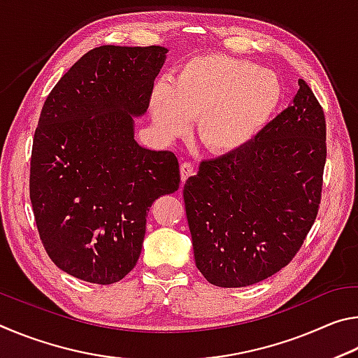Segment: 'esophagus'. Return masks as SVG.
Segmentation results:
<instances>
[{"instance_id":"obj_1","label":"esophagus","mask_w":358,"mask_h":358,"mask_svg":"<svg viewBox=\"0 0 358 358\" xmlns=\"http://www.w3.org/2000/svg\"><path fill=\"white\" fill-rule=\"evenodd\" d=\"M180 175H181V181H186L189 177L194 175V166L191 162H181L180 166Z\"/></svg>"}]
</instances>
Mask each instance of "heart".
Instances as JSON below:
<instances>
[{"label":"heart","instance_id":"obj_1","mask_svg":"<svg viewBox=\"0 0 358 358\" xmlns=\"http://www.w3.org/2000/svg\"><path fill=\"white\" fill-rule=\"evenodd\" d=\"M281 101L273 72L246 59L203 55L186 62L171 85L157 83L151 117L166 137L183 134L196 118V137L213 155L234 153L268 123Z\"/></svg>","mask_w":358,"mask_h":358}]
</instances>
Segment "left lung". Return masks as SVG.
Wrapping results in <instances>:
<instances>
[{"label": "left lung", "mask_w": 358, "mask_h": 358, "mask_svg": "<svg viewBox=\"0 0 358 358\" xmlns=\"http://www.w3.org/2000/svg\"><path fill=\"white\" fill-rule=\"evenodd\" d=\"M287 108L234 153L202 161L183 197L194 259L208 282L245 287L294 259L317 216L325 117L305 80Z\"/></svg>", "instance_id": "left-lung-1"}]
</instances>
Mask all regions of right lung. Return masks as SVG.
<instances>
[{
  "label": "right lung",
  "instance_id": "obj_1",
  "mask_svg": "<svg viewBox=\"0 0 358 358\" xmlns=\"http://www.w3.org/2000/svg\"><path fill=\"white\" fill-rule=\"evenodd\" d=\"M166 47L101 45L59 78L33 138L29 199L48 257L78 280L113 284L134 268L151 203L180 187L172 151L141 147Z\"/></svg>",
  "mask_w": 358,
  "mask_h": 358
}]
</instances>
